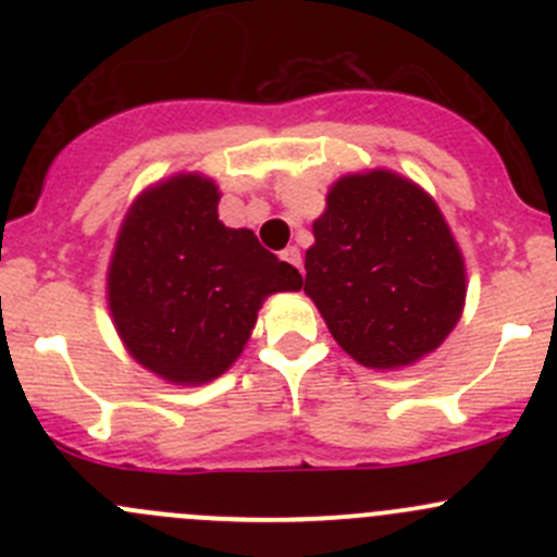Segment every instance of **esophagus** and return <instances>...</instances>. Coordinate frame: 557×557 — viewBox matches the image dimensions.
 Wrapping results in <instances>:
<instances>
[{
    "label": "esophagus",
    "instance_id": "esophagus-1",
    "mask_svg": "<svg viewBox=\"0 0 557 557\" xmlns=\"http://www.w3.org/2000/svg\"><path fill=\"white\" fill-rule=\"evenodd\" d=\"M283 261H288L290 267H296L301 272V250H299V247H285Z\"/></svg>",
    "mask_w": 557,
    "mask_h": 557
}]
</instances>
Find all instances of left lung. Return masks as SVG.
Segmentation results:
<instances>
[{"instance_id": "left-lung-1", "label": "left lung", "mask_w": 557, "mask_h": 557, "mask_svg": "<svg viewBox=\"0 0 557 557\" xmlns=\"http://www.w3.org/2000/svg\"><path fill=\"white\" fill-rule=\"evenodd\" d=\"M312 234L305 294L352 361L412 367L447 339L463 312L466 267L420 185L387 170L345 174Z\"/></svg>"}]
</instances>
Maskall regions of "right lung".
I'll list each match as a JSON object with an SVG mask.
<instances>
[{
  "label": "right lung",
  "mask_w": 557,
  "mask_h": 557,
  "mask_svg": "<svg viewBox=\"0 0 557 557\" xmlns=\"http://www.w3.org/2000/svg\"><path fill=\"white\" fill-rule=\"evenodd\" d=\"M215 180L172 174L134 199L107 272L126 350L156 377L205 385L245 350L263 299L305 285L250 228L218 221Z\"/></svg>",
  "instance_id": "add662e5"
}]
</instances>
